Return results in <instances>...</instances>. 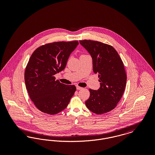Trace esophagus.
Masks as SVG:
<instances>
[{
    "instance_id": "obj_1",
    "label": "esophagus",
    "mask_w": 155,
    "mask_h": 155,
    "mask_svg": "<svg viewBox=\"0 0 155 155\" xmlns=\"http://www.w3.org/2000/svg\"><path fill=\"white\" fill-rule=\"evenodd\" d=\"M76 88H77V90H80L81 89H82V87H79V86H77V87H76Z\"/></svg>"
}]
</instances>
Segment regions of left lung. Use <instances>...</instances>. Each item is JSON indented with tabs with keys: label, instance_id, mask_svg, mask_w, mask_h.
Listing matches in <instances>:
<instances>
[{
	"label": "left lung",
	"instance_id": "left-lung-1",
	"mask_svg": "<svg viewBox=\"0 0 155 155\" xmlns=\"http://www.w3.org/2000/svg\"><path fill=\"white\" fill-rule=\"evenodd\" d=\"M80 43L92 56L94 72L98 74L101 82L97 91L89 89L90 96L85 104L95 114L106 113L117 106L125 90L127 75L123 62L111 45L91 40Z\"/></svg>",
	"mask_w": 155,
	"mask_h": 155
}]
</instances>
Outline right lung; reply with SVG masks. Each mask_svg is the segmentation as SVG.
I'll list each match as a JSON object with an SVG mask.
<instances>
[{
	"mask_svg": "<svg viewBox=\"0 0 155 155\" xmlns=\"http://www.w3.org/2000/svg\"><path fill=\"white\" fill-rule=\"evenodd\" d=\"M77 41L42 45L31 56L24 73L26 89L39 110L51 115L66 109L76 91L74 85L61 83L54 75L63 70Z\"/></svg>",
	"mask_w": 155,
	"mask_h": 155,
	"instance_id": "obj_1",
	"label": "right lung"
}]
</instances>
